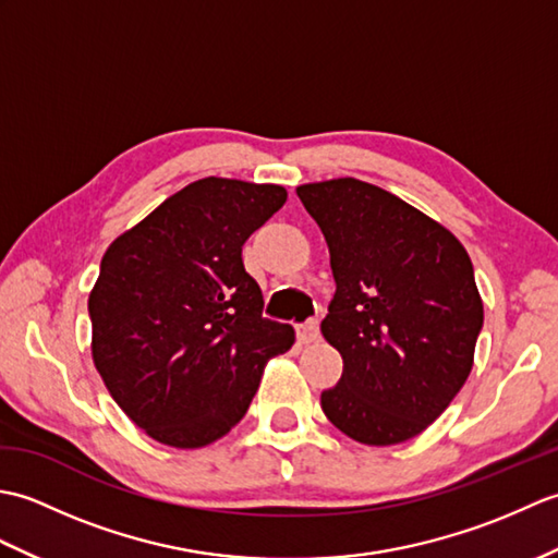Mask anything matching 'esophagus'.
<instances>
[{"label": "esophagus", "instance_id": "esophagus-1", "mask_svg": "<svg viewBox=\"0 0 558 558\" xmlns=\"http://www.w3.org/2000/svg\"><path fill=\"white\" fill-rule=\"evenodd\" d=\"M318 336H322V333H318V322H316V318H312V322L298 326V340L302 342V345H310V342H316Z\"/></svg>", "mask_w": 558, "mask_h": 558}]
</instances>
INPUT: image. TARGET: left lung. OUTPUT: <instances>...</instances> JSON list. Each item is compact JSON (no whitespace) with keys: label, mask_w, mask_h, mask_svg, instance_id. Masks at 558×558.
I'll return each mask as SVG.
<instances>
[{"label":"left lung","mask_w":558,"mask_h":558,"mask_svg":"<svg viewBox=\"0 0 558 558\" xmlns=\"http://www.w3.org/2000/svg\"><path fill=\"white\" fill-rule=\"evenodd\" d=\"M322 228L336 294L322 322L342 357L322 393L333 426L364 446L422 434L465 386L484 306L458 236L354 177L298 186Z\"/></svg>","instance_id":"1"}]
</instances>
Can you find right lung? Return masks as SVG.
Masks as SVG:
<instances>
[{
    "mask_svg": "<svg viewBox=\"0 0 558 558\" xmlns=\"http://www.w3.org/2000/svg\"><path fill=\"white\" fill-rule=\"evenodd\" d=\"M288 201L286 186L204 177L122 232L88 294L90 354L138 429L204 448L240 422L268 360L294 342L260 316L242 246Z\"/></svg>",
    "mask_w": 558,
    "mask_h": 558,
    "instance_id": "right-lung-1",
    "label": "right lung"
}]
</instances>
